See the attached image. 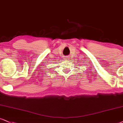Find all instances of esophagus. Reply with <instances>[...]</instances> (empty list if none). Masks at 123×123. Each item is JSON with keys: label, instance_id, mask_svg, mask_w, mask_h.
Here are the masks:
<instances>
[{"label": "esophagus", "instance_id": "obj_1", "mask_svg": "<svg viewBox=\"0 0 123 123\" xmlns=\"http://www.w3.org/2000/svg\"><path fill=\"white\" fill-rule=\"evenodd\" d=\"M67 57H66V59H68V58H67Z\"/></svg>", "mask_w": 123, "mask_h": 123}]
</instances>
